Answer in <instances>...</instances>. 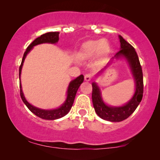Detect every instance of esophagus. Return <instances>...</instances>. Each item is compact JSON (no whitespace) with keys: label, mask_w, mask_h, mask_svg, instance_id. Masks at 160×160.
Returning <instances> with one entry per match:
<instances>
[{"label":"esophagus","mask_w":160,"mask_h":160,"mask_svg":"<svg viewBox=\"0 0 160 160\" xmlns=\"http://www.w3.org/2000/svg\"><path fill=\"white\" fill-rule=\"evenodd\" d=\"M92 76L91 73L85 74L84 80L87 81V82H89V81H90L92 79Z\"/></svg>","instance_id":"34e87169"}]
</instances>
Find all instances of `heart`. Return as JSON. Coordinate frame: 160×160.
<instances>
[{"instance_id":"obj_1","label":"heart","mask_w":160,"mask_h":160,"mask_svg":"<svg viewBox=\"0 0 160 160\" xmlns=\"http://www.w3.org/2000/svg\"><path fill=\"white\" fill-rule=\"evenodd\" d=\"M109 49L108 43L105 39L87 41L82 47V54L86 58H91L97 53L102 54Z\"/></svg>"}]
</instances>
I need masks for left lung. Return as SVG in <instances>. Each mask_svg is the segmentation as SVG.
Here are the masks:
<instances>
[{"label":"left lung","mask_w":160,"mask_h":160,"mask_svg":"<svg viewBox=\"0 0 160 160\" xmlns=\"http://www.w3.org/2000/svg\"><path fill=\"white\" fill-rule=\"evenodd\" d=\"M119 37L121 43V49L117 52L115 57L117 58L119 56H123L128 60L136 83V89L132 99L125 106L110 107L104 103L102 100L99 88L95 83H92V99L95 112L102 119L110 122H121L128 119L141 102L143 93V71L138 56L132 46L124 40L121 36Z\"/></svg>","instance_id":"8db88e82"}]
</instances>
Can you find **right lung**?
I'll list each match as a JSON object with an SVG mask.
<instances>
[{
  "mask_svg": "<svg viewBox=\"0 0 160 160\" xmlns=\"http://www.w3.org/2000/svg\"><path fill=\"white\" fill-rule=\"evenodd\" d=\"M59 32H49L47 33H44L41 35V36L38 37V38L35 39L28 46L27 49L24 53L22 60V62L20 66H19V79H20V74H21V70L22 67L24 60L26 55H27L28 52L32 49V48L34 46L40 44V43H55L59 40ZM84 81V76L80 75L78 77H77L76 79L72 81L70 83L68 89V97L66 99V101L65 102V103L62 105V106H60L59 108L54 109V110H43V109H40L36 107L32 106V105H30L27 100H25L24 95L22 91V87H21V83H19V89H20V96L22 100L24 102V103L26 105V106L28 107V109L31 111L32 113H33L37 117L41 118L43 119H48V120H54L57 119H60V118L64 117L69 112V111L71 110L72 106H73L74 99H75L76 94L77 92V90L78 87L81 85V84Z\"/></svg>",
  "mask_w": 160,
  "mask_h": 160,
  "instance_id": "obj_1",
  "label": "right lung"
}]
</instances>
